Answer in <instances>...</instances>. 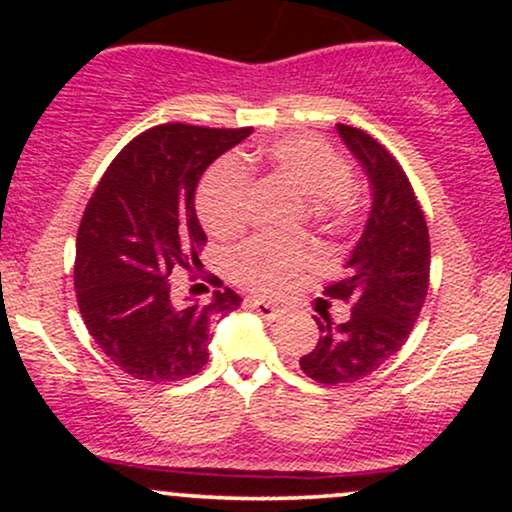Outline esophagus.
<instances>
[{
  "label": "esophagus",
  "mask_w": 512,
  "mask_h": 512,
  "mask_svg": "<svg viewBox=\"0 0 512 512\" xmlns=\"http://www.w3.org/2000/svg\"><path fill=\"white\" fill-rule=\"evenodd\" d=\"M248 303H250V308L255 310L257 315L264 317V320H276V317L281 315V310L276 308V305L267 303V301H260V298H248Z\"/></svg>",
  "instance_id": "34e87169"
}]
</instances>
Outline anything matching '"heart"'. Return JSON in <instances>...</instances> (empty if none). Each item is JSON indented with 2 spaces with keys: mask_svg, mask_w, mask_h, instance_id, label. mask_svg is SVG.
<instances>
[{
  "mask_svg": "<svg viewBox=\"0 0 512 512\" xmlns=\"http://www.w3.org/2000/svg\"><path fill=\"white\" fill-rule=\"evenodd\" d=\"M260 163L274 178L315 204L325 221H346L356 211L351 166L337 149L315 134H286L262 149ZM250 163L221 158L207 170L197 190L199 219L214 236L231 238L250 216ZM313 264V252L301 243L260 236L233 255V274L245 289L260 296H279Z\"/></svg>",
  "mask_w": 512,
  "mask_h": 512,
  "instance_id": "obj_1",
  "label": "heart"
}]
</instances>
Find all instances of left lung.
<instances>
[{"instance_id": "8db88e82", "label": "left lung", "mask_w": 512, "mask_h": 512, "mask_svg": "<svg viewBox=\"0 0 512 512\" xmlns=\"http://www.w3.org/2000/svg\"><path fill=\"white\" fill-rule=\"evenodd\" d=\"M337 132L366 170L373 202L344 276L325 286V296L351 303L349 320L334 322L317 303L320 339L301 358L303 373L322 385L366 378L402 349L424 308L431 274L428 226L407 173L363 129L337 125Z\"/></svg>"}]
</instances>
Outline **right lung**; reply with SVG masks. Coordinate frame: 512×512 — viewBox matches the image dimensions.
<instances>
[{
	"label": "right lung",
	"mask_w": 512,
	"mask_h": 512,
	"mask_svg": "<svg viewBox=\"0 0 512 512\" xmlns=\"http://www.w3.org/2000/svg\"><path fill=\"white\" fill-rule=\"evenodd\" d=\"M252 127L168 122L134 137L88 199L76 233L74 289L103 354L137 380L173 383L209 361V320L238 308L236 291L207 305L180 303L168 276L192 272L207 243L195 211L197 182ZM209 284L221 279L209 276ZM204 286V284H202Z\"/></svg>",
	"instance_id": "right-lung-1"
}]
</instances>
